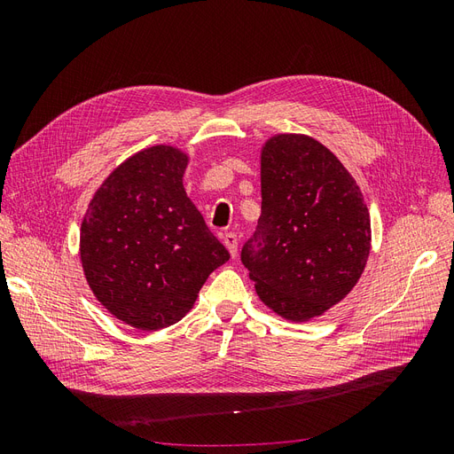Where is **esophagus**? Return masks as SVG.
Returning <instances> with one entry per match:
<instances>
[{"label": "esophagus", "instance_id": "34e87169", "mask_svg": "<svg viewBox=\"0 0 454 454\" xmlns=\"http://www.w3.org/2000/svg\"><path fill=\"white\" fill-rule=\"evenodd\" d=\"M223 244H225V248L229 250V254H231L232 257H237V250H239V237L235 235V232H225Z\"/></svg>", "mask_w": 454, "mask_h": 454}]
</instances>
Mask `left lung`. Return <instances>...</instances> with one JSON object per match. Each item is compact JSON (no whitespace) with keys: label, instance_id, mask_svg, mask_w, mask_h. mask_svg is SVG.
Segmentation results:
<instances>
[{"label":"left lung","instance_id":"left-lung-1","mask_svg":"<svg viewBox=\"0 0 454 454\" xmlns=\"http://www.w3.org/2000/svg\"><path fill=\"white\" fill-rule=\"evenodd\" d=\"M369 248L367 206L340 160L303 134L270 138L261 151V215L240 252L259 299L307 322L348 295Z\"/></svg>","mask_w":454,"mask_h":454}]
</instances>
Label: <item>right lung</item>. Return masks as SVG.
<instances>
[{
    "label": "right lung",
    "instance_id": "add662e5",
    "mask_svg": "<svg viewBox=\"0 0 454 454\" xmlns=\"http://www.w3.org/2000/svg\"><path fill=\"white\" fill-rule=\"evenodd\" d=\"M187 155L153 145L117 167L81 223V263L96 299L142 332L180 322L229 261L184 189Z\"/></svg>",
    "mask_w": 454,
    "mask_h": 454
}]
</instances>
